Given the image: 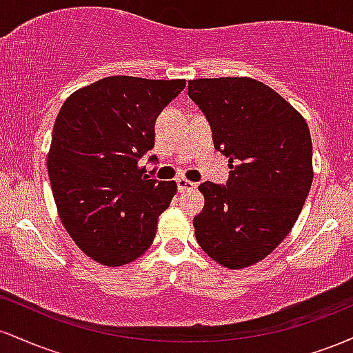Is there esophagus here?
<instances>
[{"mask_svg":"<svg viewBox=\"0 0 353 353\" xmlns=\"http://www.w3.org/2000/svg\"><path fill=\"white\" fill-rule=\"evenodd\" d=\"M196 188V182H190L188 179H184V177H179V179H177V190H179V192H185V190H192Z\"/></svg>","mask_w":353,"mask_h":353,"instance_id":"esophagus-1","label":"esophagus"}]
</instances>
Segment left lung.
<instances>
[{
	"instance_id": "obj_1",
	"label": "left lung",
	"mask_w": 353,
	"mask_h": 353,
	"mask_svg": "<svg viewBox=\"0 0 353 353\" xmlns=\"http://www.w3.org/2000/svg\"><path fill=\"white\" fill-rule=\"evenodd\" d=\"M189 98L229 157L225 185H199L204 209L194 232L205 254L228 269L262 261L294 228L314 179L312 139L301 112L252 78L189 81Z\"/></svg>"
}]
</instances>
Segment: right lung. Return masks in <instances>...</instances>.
<instances>
[{
    "instance_id": "right-lung-1",
    "label": "right lung",
    "mask_w": 353,
    "mask_h": 353,
    "mask_svg": "<svg viewBox=\"0 0 353 353\" xmlns=\"http://www.w3.org/2000/svg\"><path fill=\"white\" fill-rule=\"evenodd\" d=\"M184 88L185 79L109 76L59 109L48 152L52 196L64 229L98 264H129L156 237L177 184L151 179L139 163L157 116Z\"/></svg>"
}]
</instances>
